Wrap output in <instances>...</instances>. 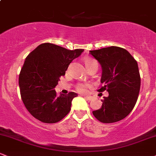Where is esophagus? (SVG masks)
<instances>
[{"mask_svg": "<svg viewBox=\"0 0 156 156\" xmlns=\"http://www.w3.org/2000/svg\"><path fill=\"white\" fill-rule=\"evenodd\" d=\"M85 98V100H92V99H93V97H91V96H85L84 97Z\"/></svg>", "mask_w": 156, "mask_h": 156, "instance_id": "34e87169", "label": "esophagus"}]
</instances>
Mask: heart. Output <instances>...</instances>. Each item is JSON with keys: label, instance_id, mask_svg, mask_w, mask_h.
I'll return each mask as SVG.
<instances>
[{"label": "heart", "instance_id": "b5f03b06", "mask_svg": "<svg viewBox=\"0 0 156 156\" xmlns=\"http://www.w3.org/2000/svg\"><path fill=\"white\" fill-rule=\"evenodd\" d=\"M85 64L86 68H88L90 66H91V65L98 64V63H97V62L95 60L91 59L90 58H87L85 59ZM88 87H89V85L87 84V83H80V84L76 85V90L79 92H80V93H85V92L87 91Z\"/></svg>", "mask_w": 156, "mask_h": 156}]
</instances>
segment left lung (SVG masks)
Instances as JSON below:
<instances>
[{
	"instance_id": "left-lung-1",
	"label": "left lung",
	"mask_w": 156,
	"mask_h": 156,
	"mask_svg": "<svg viewBox=\"0 0 156 156\" xmlns=\"http://www.w3.org/2000/svg\"><path fill=\"white\" fill-rule=\"evenodd\" d=\"M101 65L100 82L103 86L98 90H106L100 109L93 111L99 121L105 123L118 122L125 118L133 109L140 87L138 63L126 50L116 46L90 51Z\"/></svg>"
}]
</instances>
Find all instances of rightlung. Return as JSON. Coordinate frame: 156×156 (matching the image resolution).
Listing matches in <instances>:
<instances>
[{
  "mask_svg": "<svg viewBox=\"0 0 156 156\" xmlns=\"http://www.w3.org/2000/svg\"><path fill=\"white\" fill-rule=\"evenodd\" d=\"M84 50L73 51L58 45H38L25 58L18 79L22 101L28 112L40 121L54 123L69 113L75 92L56 95L55 87L68 65Z\"/></svg>",
  "mask_w": 156,
  "mask_h": 156,
  "instance_id": "1",
  "label": "right lung"
}]
</instances>
